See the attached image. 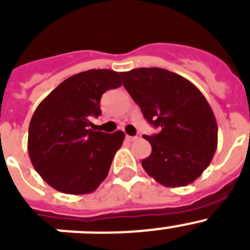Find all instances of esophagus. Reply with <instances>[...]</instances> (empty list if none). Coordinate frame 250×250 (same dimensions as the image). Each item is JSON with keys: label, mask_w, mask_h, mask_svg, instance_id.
I'll return each instance as SVG.
<instances>
[{"label": "esophagus", "mask_w": 250, "mask_h": 250, "mask_svg": "<svg viewBox=\"0 0 250 250\" xmlns=\"http://www.w3.org/2000/svg\"><path fill=\"white\" fill-rule=\"evenodd\" d=\"M141 136L140 135H136V136H130V135H127L126 136V139L129 141H135V140H139V139H140Z\"/></svg>", "instance_id": "1"}]
</instances>
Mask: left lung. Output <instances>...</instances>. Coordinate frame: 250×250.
<instances>
[{"label":"left lung","mask_w":250,"mask_h":250,"mask_svg":"<svg viewBox=\"0 0 250 250\" xmlns=\"http://www.w3.org/2000/svg\"><path fill=\"white\" fill-rule=\"evenodd\" d=\"M121 76L144 118L160 130L143 136L151 145L141 161L145 171L167 188L193 183L209 167L218 144V125L204 95L165 68H134Z\"/></svg>","instance_id":"obj_1"}]
</instances>
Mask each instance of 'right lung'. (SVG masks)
<instances>
[{
    "label": "right lung",
    "instance_id": "obj_1",
    "mask_svg": "<svg viewBox=\"0 0 250 250\" xmlns=\"http://www.w3.org/2000/svg\"><path fill=\"white\" fill-rule=\"evenodd\" d=\"M121 85L119 72L89 70L66 79L37 106L28 126V155L50 187L83 195L105 180L125 134L91 130L90 120L101 115L104 92Z\"/></svg>",
    "mask_w": 250,
    "mask_h": 250
}]
</instances>
